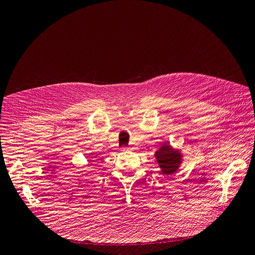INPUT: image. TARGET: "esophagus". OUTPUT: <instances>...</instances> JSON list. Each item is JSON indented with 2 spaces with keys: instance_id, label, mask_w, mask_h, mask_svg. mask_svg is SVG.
<instances>
[{
  "instance_id": "1",
  "label": "esophagus",
  "mask_w": 255,
  "mask_h": 255,
  "mask_svg": "<svg viewBox=\"0 0 255 255\" xmlns=\"http://www.w3.org/2000/svg\"><path fill=\"white\" fill-rule=\"evenodd\" d=\"M128 150H129L128 148H122V151H128Z\"/></svg>"
}]
</instances>
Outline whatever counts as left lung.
<instances>
[{"label":"left lung","instance_id":"obj_1","mask_svg":"<svg viewBox=\"0 0 255 255\" xmlns=\"http://www.w3.org/2000/svg\"><path fill=\"white\" fill-rule=\"evenodd\" d=\"M155 157L164 174H172L182 163V154L170 144L161 145L155 152Z\"/></svg>","mask_w":255,"mask_h":255}]
</instances>
